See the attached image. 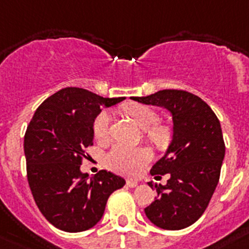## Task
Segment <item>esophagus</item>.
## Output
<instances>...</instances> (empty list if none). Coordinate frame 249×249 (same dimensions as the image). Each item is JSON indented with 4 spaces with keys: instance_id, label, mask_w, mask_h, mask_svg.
Segmentation results:
<instances>
[{
    "instance_id": "34e87169",
    "label": "esophagus",
    "mask_w": 249,
    "mask_h": 249,
    "mask_svg": "<svg viewBox=\"0 0 249 249\" xmlns=\"http://www.w3.org/2000/svg\"><path fill=\"white\" fill-rule=\"evenodd\" d=\"M139 184V182L137 180H133V179H129L127 180V187H131V188H135V187Z\"/></svg>"
}]
</instances>
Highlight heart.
Instances as JSON below:
<instances>
[{
  "instance_id": "heart-1",
  "label": "heart",
  "mask_w": 249,
  "mask_h": 249,
  "mask_svg": "<svg viewBox=\"0 0 249 249\" xmlns=\"http://www.w3.org/2000/svg\"><path fill=\"white\" fill-rule=\"evenodd\" d=\"M124 113L131 117L141 128L145 129V137L155 145H163L169 140V128L158 123V113L143 104H129L124 107ZM110 114L107 110L100 112L92 123V135L98 141L108 139ZM151 160V153L146 147H126L116 145L106 155V164L109 169L126 177H136Z\"/></svg>"
}]
</instances>
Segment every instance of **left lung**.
<instances>
[{
  "label": "left lung",
  "instance_id": "8db88e82",
  "mask_svg": "<svg viewBox=\"0 0 249 249\" xmlns=\"http://www.w3.org/2000/svg\"><path fill=\"white\" fill-rule=\"evenodd\" d=\"M143 104L163 107L173 116V141L150 170L169 174L165 186H155L157 198L145 209L147 219L165 231H179L201 217L220 178L225 143L216 114L201 98L184 90H160L132 96ZM149 186L153 188V183Z\"/></svg>",
  "mask_w": 249,
  "mask_h": 249
}]
</instances>
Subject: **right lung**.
Wrapping results in <instances>:
<instances>
[{
    "label": "right lung",
    "mask_w": 249,
    "mask_h": 249,
    "mask_svg": "<svg viewBox=\"0 0 249 249\" xmlns=\"http://www.w3.org/2000/svg\"><path fill=\"white\" fill-rule=\"evenodd\" d=\"M124 98H102L89 90L65 88L47 98L29 122L24 137L26 176L36 206L63 231H88L102 219L107 201L124 186L122 177L99 170L81 173L92 146V123L100 107Z\"/></svg>",
    "instance_id": "add662e5"
}]
</instances>
